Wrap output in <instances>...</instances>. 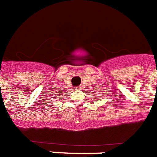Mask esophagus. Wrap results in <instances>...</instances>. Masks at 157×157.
<instances>
[{"label": "esophagus", "instance_id": "34e87169", "mask_svg": "<svg viewBox=\"0 0 157 157\" xmlns=\"http://www.w3.org/2000/svg\"><path fill=\"white\" fill-rule=\"evenodd\" d=\"M75 90H81V86H76V87H75Z\"/></svg>", "mask_w": 157, "mask_h": 157}]
</instances>
